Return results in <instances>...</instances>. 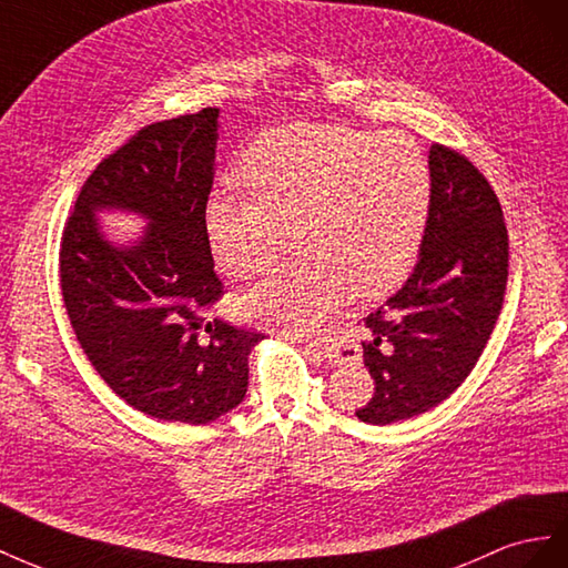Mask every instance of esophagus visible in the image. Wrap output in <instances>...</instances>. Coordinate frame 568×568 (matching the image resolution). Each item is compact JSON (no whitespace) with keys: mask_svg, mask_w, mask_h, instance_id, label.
I'll return each instance as SVG.
<instances>
[{"mask_svg":"<svg viewBox=\"0 0 568 568\" xmlns=\"http://www.w3.org/2000/svg\"><path fill=\"white\" fill-rule=\"evenodd\" d=\"M290 337H293V339H300V343H310V347H314L318 354H323V356H326V359H335V349L326 343V339H321V337H304V335H290Z\"/></svg>","mask_w":568,"mask_h":568,"instance_id":"1","label":"esophagus"}]
</instances>
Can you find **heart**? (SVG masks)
<instances>
[{"mask_svg": "<svg viewBox=\"0 0 568 568\" xmlns=\"http://www.w3.org/2000/svg\"><path fill=\"white\" fill-rule=\"evenodd\" d=\"M252 197L219 190L204 229L231 278L271 266L295 231L304 256L235 297V310L268 326L310 333L347 293L374 297L409 273L433 204V173L399 133L349 125H290L242 156Z\"/></svg>", "mask_w": 568, "mask_h": 568, "instance_id": "1", "label": "heart"}]
</instances>
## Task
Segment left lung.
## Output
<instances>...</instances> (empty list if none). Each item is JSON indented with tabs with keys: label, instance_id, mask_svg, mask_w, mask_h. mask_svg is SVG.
<instances>
[{
	"label": "left lung",
	"instance_id": "1",
	"mask_svg": "<svg viewBox=\"0 0 568 568\" xmlns=\"http://www.w3.org/2000/svg\"><path fill=\"white\" fill-rule=\"evenodd\" d=\"M433 204L420 256L364 321L374 397L354 414L387 426L424 414L471 374L501 312L509 235L493 185L462 152L430 148Z\"/></svg>",
	"mask_w": 568,
	"mask_h": 568
}]
</instances>
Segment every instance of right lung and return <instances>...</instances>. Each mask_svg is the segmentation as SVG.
<instances>
[{
	"label": "right lung",
	"instance_id": "1",
	"mask_svg": "<svg viewBox=\"0 0 568 568\" xmlns=\"http://www.w3.org/2000/svg\"><path fill=\"white\" fill-rule=\"evenodd\" d=\"M219 109L156 121L102 159L80 187L59 250L61 297L102 381L159 420L209 424L245 399L262 333L209 318L223 283L204 209L214 183ZM151 221L131 248L99 233L97 207Z\"/></svg>",
	"mask_w": 568,
	"mask_h": 568
}]
</instances>
